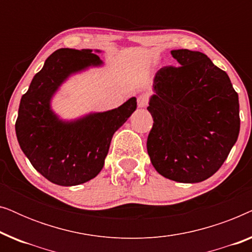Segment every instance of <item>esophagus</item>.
Instances as JSON below:
<instances>
[{
  "mask_svg": "<svg viewBox=\"0 0 252 252\" xmlns=\"http://www.w3.org/2000/svg\"><path fill=\"white\" fill-rule=\"evenodd\" d=\"M149 103V96L147 94H141L139 97H137V106L139 108H146Z\"/></svg>",
  "mask_w": 252,
  "mask_h": 252,
  "instance_id": "1",
  "label": "esophagus"
}]
</instances>
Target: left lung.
Returning <instances> with one entry per match:
<instances>
[{"label":"left lung","mask_w":252,"mask_h":252,"mask_svg":"<svg viewBox=\"0 0 252 252\" xmlns=\"http://www.w3.org/2000/svg\"><path fill=\"white\" fill-rule=\"evenodd\" d=\"M171 54L180 65L161 67L155 77L147 150L160 175L194 184L215 174L235 144L239 95L206 55L188 49Z\"/></svg>","instance_id":"left-lung-1"}]
</instances>
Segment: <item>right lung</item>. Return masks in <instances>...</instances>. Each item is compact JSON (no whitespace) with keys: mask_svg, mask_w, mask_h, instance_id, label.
I'll return each mask as SVG.
<instances>
[{"mask_svg":"<svg viewBox=\"0 0 252 252\" xmlns=\"http://www.w3.org/2000/svg\"><path fill=\"white\" fill-rule=\"evenodd\" d=\"M102 62L91 49L62 48L46 60L22 96L16 134L23 153L44 178L60 186H77L102 170L113 133L135 111L132 97L119 108L94 113L73 123L58 120L50 98L73 72Z\"/></svg>","mask_w":252,"mask_h":252,"instance_id":"obj_1","label":"right lung"}]
</instances>
